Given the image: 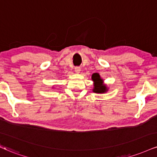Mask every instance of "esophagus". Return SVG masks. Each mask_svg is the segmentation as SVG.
Wrapping results in <instances>:
<instances>
[{"instance_id": "34e87169", "label": "esophagus", "mask_w": 157, "mask_h": 157, "mask_svg": "<svg viewBox=\"0 0 157 157\" xmlns=\"http://www.w3.org/2000/svg\"><path fill=\"white\" fill-rule=\"evenodd\" d=\"M75 72H76V73H79L80 71V67H76L75 68Z\"/></svg>"}]
</instances>
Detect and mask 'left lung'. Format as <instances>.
Masks as SVG:
<instances>
[{"label": "left lung", "mask_w": 157, "mask_h": 157, "mask_svg": "<svg viewBox=\"0 0 157 157\" xmlns=\"http://www.w3.org/2000/svg\"><path fill=\"white\" fill-rule=\"evenodd\" d=\"M92 80L94 81V91L95 93H105L107 91V87L102 84V80L100 78L99 74L95 73L92 75Z\"/></svg>", "instance_id": "1"}]
</instances>
